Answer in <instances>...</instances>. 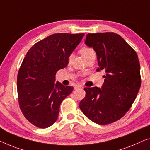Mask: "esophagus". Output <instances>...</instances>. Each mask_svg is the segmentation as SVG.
Listing matches in <instances>:
<instances>
[{
  "label": "esophagus",
  "mask_w": 150,
  "mask_h": 150,
  "mask_svg": "<svg viewBox=\"0 0 150 150\" xmlns=\"http://www.w3.org/2000/svg\"><path fill=\"white\" fill-rule=\"evenodd\" d=\"M79 88H83V86H80V85H76L75 86V89H79Z\"/></svg>",
  "instance_id": "1"
}]
</instances>
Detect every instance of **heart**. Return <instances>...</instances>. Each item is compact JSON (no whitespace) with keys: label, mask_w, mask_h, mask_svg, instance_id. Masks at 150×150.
<instances>
[{"label":"heart","mask_w":150,"mask_h":150,"mask_svg":"<svg viewBox=\"0 0 150 150\" xmlns=\"http://www.w3.org/2000/svg\"><path fill=\"white\" fill-rule=\"evenodd\" d=\"M80 53L82 55V57L84 58V59H86L87 57H88L89 56H90L93 54H95L94 50H93V48H90V47L85 46L83 47V48L80 50ZM71 59H72V56H70L69 57V61H71Z\"/></svg>","instance_id":"heart-1"}]
</instances>
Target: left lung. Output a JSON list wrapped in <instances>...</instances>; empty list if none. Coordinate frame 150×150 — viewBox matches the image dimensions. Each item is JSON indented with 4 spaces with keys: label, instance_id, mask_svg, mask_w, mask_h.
<instances>
[{
    "label": "left lung",
    "instance_id": "1",
    "mask_svg": "<svg viewBox=\"0 0 150 150\" xmlns=\"http://www.w3.org/2000/svg\"><path fill=\"white\" fill-rule=\"evenodd\" d=\"M85 43L96 52L99 68L106 75L102 88H86L79 103L83 113L99 125L116 122L132 106L141 86L137 53L117 33H88Z\"/></svg>",
    "mask_w": 150,
    "mask_h": 150
}]
</instances>
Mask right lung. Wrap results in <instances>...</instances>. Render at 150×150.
I'll use <instances>...</instances> for the list:
<instances>
[{
	"mask_svg": "<svg viewBox=\"0 0 150 150\" xmlns=\"http://www.w3.org/2000/svg\"><path fill=\"white\" fill-rule=\"evenodd\" d=\"M84 33H54L35 43L24 58L17 75L18 101L24 117L39 128L57 120L60 105L73 90L55 82L56 73L67 66L69 58Z\"/></svg>",
	"mask_w": 150,
	"mask_h": 150,
	"instance_id": "right-lung-1",
	"label": "right lung"
}]
</instances>
